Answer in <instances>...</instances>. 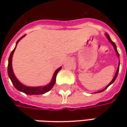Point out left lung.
Returning <instances> with one entry per match:
<instances>
[{
  "mask_svg": "<svg viewBox=\"0 0 127 127\" xmlns=\"http://www.w3.org/2000/svg\"><path fill=\"white\" fill-rule=\"evenodd\" d=\"M105 35L107 36V39H108V40L110 41V43H111V44H112L113 45V46H114V48H115V51L117 52V56H119V53H118V51H117V47H116V45H115V42H112V41L111 40V39H110V36H109V35H108L107 34H105ZM119 69H120V63H119V67H118V68H117V72H116V73H115V77L113 78V79H112V81H111V82H110V83H109V84L107 85V87L105 88V89H103V90H101V91H99V92H97V93H100V92H102V91H104V90H106V89H107V88H108V87H109V86H110V85H111L112 83H114V81H115V79L117 78V75H118V72H119Z\"/></svg>",
  "mask_w": 127,
  "mask_h": 127,
  "instance_id": "1",
  "label": "left lung"
}]
</instances>
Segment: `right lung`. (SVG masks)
<instances>
[{"label":"right lung","instance_id":"1","mask_svg":"<svg viewBox=\"0 0 127 127\" xmlns=\"http://www.w3.org/2000/svg\"><path fill=\"white\" fill-rule=\"evenodd\" d=\"M25 34L24 36H22L21 38H20V39H18V41L16 43V46H17V43L19 42V41L22 39V37H25ZM16 46H15V48H16ZM15 48L12 50L11 54H10V55L9 56V59H8V65H7V73H8V76L10 78V80L12 81L13 85L15 86V88L17 90H19V91H21V92L25 93V94H27V95H42V94H44L45 93H47L48 91H49L53 88V86L54 85V84H55L56 75H57L58 72L61 70V67L59 68L55 71V73L54 74V76L52 78V80H51V83L49 85H46L45 86H43V87H27V86H25V85H22L20 82L18 81V80L16 78V77L14 75L13 71H12V55H13V53L15 51Z\"/></svg>","mask_w":127,"mask_h":127}]
</instances>
